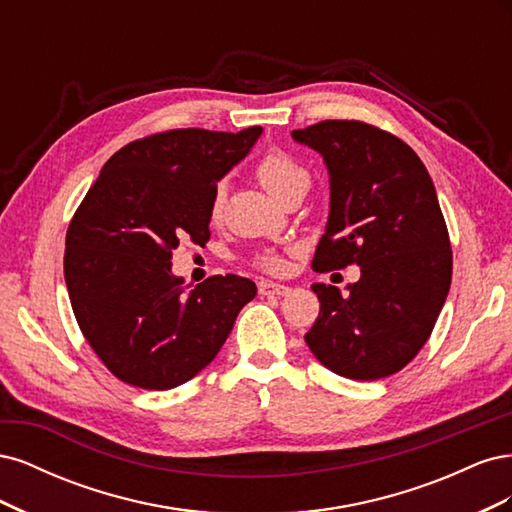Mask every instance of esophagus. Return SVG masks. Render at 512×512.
I'll use <instances>...</instances> for the list:
<instances>
[{"label":"esophagus","instance_id":"esophagus-1","mask_svg":"<svg viewBox=\"0 0 512 512\" xmlns=\"http://www.w3.org/2000/svg\"><path fill=\"white\" fill-rule=\"evenodd\" d=\"M290 288L286 284H277V282H262L260 284V294H277V297H284L288 294Z\"/></svg>","mask_w":512,"mask_h":512}]
</instances>
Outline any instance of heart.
Returning a JSON list of instances; mask_svg holds the SVG:
<instances>
[{
	"label": "heart",
	"instance_id": "b5f03b06",
	"mask_svg": "<svg viewBox=\"0 0 512 512\" xmlns=\"http://www.w3.org/2000/svg\"><path fill=\"white\" fill-rule=\"evenodd\" d=\"M256 177L258 181L265 185V190L280 198L288 188H292L294 183L299 181H307V173L305 170L294 162L290 156H286L284 151H269L265 156L260 158V162L256 164ZM222 203H224V185H218L213 190V198H211V215L218 218L222 211ZM267 265L275 267V260H267Z\"/></svg>",
	"mask_w": 512,
	"mask_h": 512
}]
</instances>
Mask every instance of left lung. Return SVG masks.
<instances>
[{"label": "left lung", "mask_w": 512, "mask_h": 512, "mask_svg": "<svg viewBox=\"0 0 512 512\" xmlns=\"http://www.w3.org/2000/svg\"><path fill=\"white\" fill-rule=\"evenodd\" d=\"M292 138L329 170V220L312 267H361L348 294L312 286L320 314L305 342L337 376H391L425 346L451 288L453 252L436 188L404 141L369 123L320 121Z\"/></svg>", "instance_id": "obj_1"}]
</instances>
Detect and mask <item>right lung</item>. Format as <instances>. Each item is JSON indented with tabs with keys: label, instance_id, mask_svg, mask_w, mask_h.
Instances as JSON below:
<instances>
[{
	"label": "right lung",
	"instance_id": "obj_1",
	"mask_svg": "<svg viewBox=\"0 0 512 512\" xmlns=\"http://www.w3.org/2000/svg\"><path fill=\"white\" fill-rule=\"evenodd\" d=\"M262 134L170 130L108 160L66 235L64 275L76 322L100 361L138 389L168 391L224 346L256 284L213 275L194 290L173 273L181 239L205 245L211 198Z\"/></svg>",
	"mask_w": 512,
	"mask_h": 512
}]
</instances>
